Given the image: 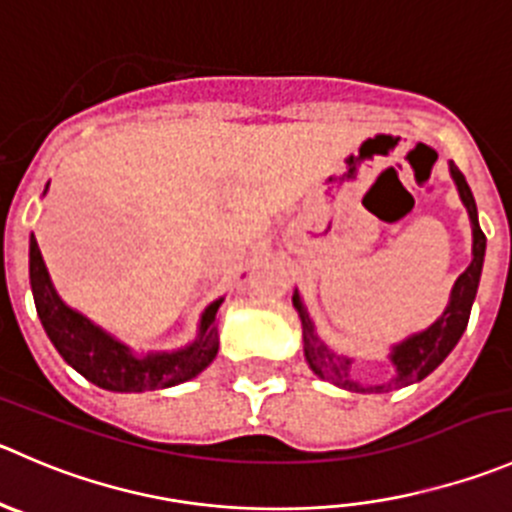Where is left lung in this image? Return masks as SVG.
<instances>
[{
	"label": "left lung",
	"instance_id": "8db88e82",
	"mask_svg": "<svg viewBox=\"0 0 512 512\" xmlns=\"http://www.w3.org/2000/svg\"><path fill=\"white\" fill-rule=\"evenodd\" d=\"M450 177H453L460 200H463L470 217V230H473V260L465 267L463 275L455 280L453 290H450L448 307L443 310V315H440L430 327L413 332L410 337H405V340L395 342V345L390 347L388 360L393 362L395 375L390 377L388 382H380V385H362V382H357L355 377H352V357L337 355L335 350H330V347L322 342V337L317 335L315 330V322H312L310 312H307L305 302H302L300 292L295 290L292 305H295L302 322V350H305L307 365H310V370L315 372L320 380L340 385V388L352 390V393H390V390L408 388L413 382L425 380V377L453 352V347L458 345L465 327H468L470 307H473L475 295H478L480 272H483L485 262V242L488 240H485L483 230H480L478 207H475L473 192H470L463 172H460L453 162H450Z\"/></svg>",
	"mask_w": 512,
	"mask_h": 512
}]
</instances>
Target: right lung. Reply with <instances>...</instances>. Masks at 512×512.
Returning <instances> with one entry per match:
<instances>
[{"label":"right lung","mask_w":512,"mask_h":512,"mask_svg":"<svg viewBox=\"0 0 512 512\" xmlns=\"http://www.w3.org/2000/svg\"><path fill=\"white\" fill-rule=\"evenodd\" d=\"M47 190L49 182L44 185L42 195H47ZM29 285H32L37 315L52 345L57 347L67 365H72L79 375L102 390L145 393V390L172 388L200 375L220 350L217 310L225 297L205 307L195 340L187 342L185 347L140 355L127 342L117 340L112 332L102 330L97 322L69 307L59 297L34 235L29 237Z\"/></svg>","instance_id":"right-lung-1"}]
</instances>
